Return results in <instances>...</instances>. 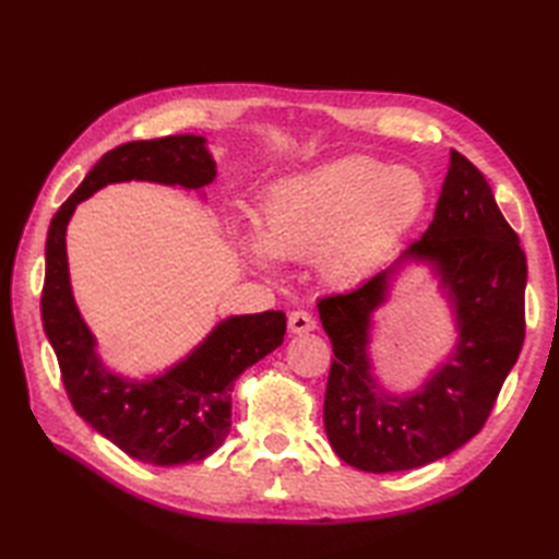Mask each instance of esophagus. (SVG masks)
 Segmentation results:
<instances>
[{
    "label": "esophagus",
    "instance_id": "obj_1",
    "mask_svg": "<svg viewBox=\"0 0 559 559\" xmlns=\"http://www.w3.org/2000/svg\"><path fill=\"white\" fill-rule=\"evenodd\" d=\"M288 326H290L293 334H307V331L317 329V319L307 310H295L288 317Z\"/></svg>",
    "mask_w": 559,
    "mask_h": 559
}]
</instances>
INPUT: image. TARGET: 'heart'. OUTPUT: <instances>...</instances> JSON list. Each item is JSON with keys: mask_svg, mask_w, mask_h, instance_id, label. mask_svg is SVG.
Returning <instances> with one entry per match:
<instances>
[{"mask_svg": "<svg viewBox=\"0 0 559 559\" xmlns=\"http://www.w3.org/2000/svg\"><path fill=\"white\" fill-rule=\"evenodd\" d=\"M430 204V182L411 165L348 156L266 187L259 237L245 254L259 266L310 259L329 281L353 283L370 273Z\"/></svg>", "mask_w": 559, "mask_h": 559, "instance_id": "b5f03b06", "label": "heart"}]
</instances>
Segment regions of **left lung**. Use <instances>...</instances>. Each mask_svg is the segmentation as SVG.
<instances>
[{"label":"left lung","instance_id":"1","mask_svg":"<svg viewBox=\"0 0 559 559\" xmlns=\"http://www.w3.org/2000/svg\"><path fill=\"white\" fill-rule=\"evenodd\" d=\"M406 259L430 261L437 269L459 322L454 358L418 394H384L367 360L370 314L384 302L396 266L319 300L334 346L324 430L336 454L367 473L418 468L476 437L526 336V254L485 175L459 151H451L430 228L396 264Z\"/></svg>","mask_w":559,"mask_h":559}]
</instances>
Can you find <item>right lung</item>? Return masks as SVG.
<instances>
[{
  "label": "right lung",
  "mask_w": 559,
  "mask_h": 559,
  "mask_svg": "<svg viewBox=\"0 0 559 559\" xmlns=\"http://www.w3.org/2000/svg\"><path fill=\"white\" fill-rule=\"evenodd\" d=\"M216 177L204 139L194 134L129 141L105 153L50 223L40 314L71 406L124 454L153 466H180L216 451L230 432V391L247 367L286 336V314L230 317L189 355L151 382H129L103 367L96 341L71 298L67 223L76 204L110 182L148 180L199 189Z\"/></svg>",
  "instance_id": "add662e5"
}]
</instances>
